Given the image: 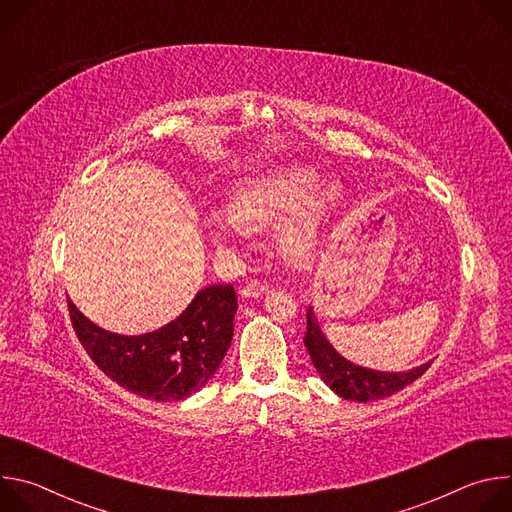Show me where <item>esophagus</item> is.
<instances>
[{
	"label": "esophagus",
	"mask_w": 512,
	"mask_h": 512,
	"mask_svg": "<svg viewBox=\"0 0 512 512\" xmlns=\"http://www.w3.org/2000/svg\"><path fill=\"white\" fill-rule=\"evenodd\" d=\"M267 291H269V285H267V283H263V281H259V279H253V281H249V283L241 289V298H245V300H249V298H259V296L267 294Z\"/></svg>",
	"instance_id": "esophagus-1"
}]
</instances>
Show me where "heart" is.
<instances>
[{
	"label": "heart",
	"instance_id": "b5f03b06",
	"mask_svg": "<svg viewBox=\"0 0 512 512\" xmlns=\"http://www.w3.org/2000/svg\"><path fill=\"white\" fill-rule=\"evenodd\" d=\"M318 172L308 166H287L245 180L231 198L229 214L212 216V231L218 241H231L241 227H261L277 223L279 251L289 261H308L320 243L322 227L340 188L326 184L318 192Z\"/></svg>",
	"mask_w": 512,
	"mask_h": 512
}]
</instances>
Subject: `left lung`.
<instances>
[{"mask_svg":"<svg viewBox=\"0 0 512 512\" xmlns=\"http://www.w3.org/2000/svg\"><path fill=\"white\" fill-rule=\"evenodd\" d=\"M306 322H308V330L304 336V344L314 362V369L338 397L348 401L367 403V401L391 397L393 393L405 389L415 379H419L433 362L429 360L405 373H385V371L364 369V367H358V364H352L350 360H346L334 350V346L322 334L312 306L308 308Z\"/></svg>","mask_w":512,"mask_h":512,"instance_id":"obj_1","label":"left lung"}]
</instances>
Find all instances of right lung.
Wrapping results in <instances>:
<instances>
[{
	"mask_svg": "<svg viewBox=\"0 0 512 512\" xmlns=\"http://www.w3.org/2000/svg\"><path fill=\"white\" fill-rule=\"evenodd\" d=\"M70 322L87 354L117 385L154 401H180L200 391L223 362L237 314L231 283L200 289L190 306L160 330L123 336L99 328L68 298Z\"/></svg>",
	"mask_w": 512,
	"mask_h": 512,
	"instance_id": "add662e5",
	"label": "right lung"
}]
</instances>
